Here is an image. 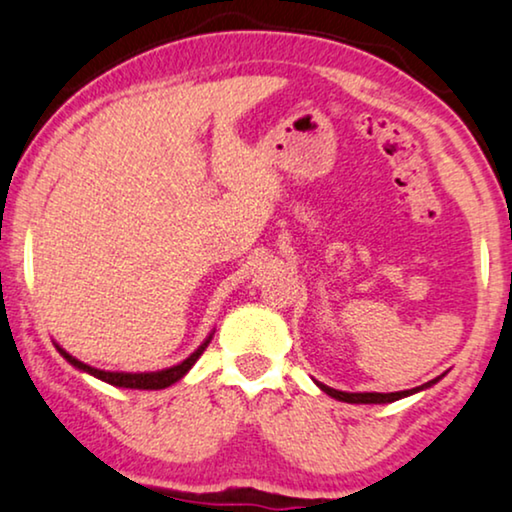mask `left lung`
I'll return each instance as SVG.
<instances>
[{"label":"left lung","instance_id":"1","mask_svg":"<svg viewBox=\"0 0 512 512\" xmlns=\"http://www.w3.org/2000/svg\"><path fill=\"white\" fill-rule=\"evenodd\" d=\"M444 375H437L435 380H430V383L420 385V387H413V390H401V392H342V390H333V387L323 385V383H314L321 387L323 392L328 394V397L338 399V401H347V404H390V401H397V399H404L409 397V394H416L420 390H428V387H432L435 383H439Z\"/></svg>","mask_w":512,"mask_h":512}]
</instances>
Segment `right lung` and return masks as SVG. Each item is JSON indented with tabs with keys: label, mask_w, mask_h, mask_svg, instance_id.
<instances>
[{
	"label": "right lung",
	"mask_w": 512,
	"mask_h": 512,
	"mask_svg": "<svg viewBox=\"0 0 512 512\" xmlns=\"http://www.w3.org/2000/svg\"><path fill=\"white\" fill-rule=\"evenodd\" d=\"M212 335H215V333H210L208 338L203 340V345H200V347L196 349V352L191 354V357H186L184 361H181V364H177V366H170V368H163V371H151V373L101 371V368H94V366L84 364V361H80V359H75L73 354H68L66 349H63L61 345H56V349H58V352H61V357L66 359L70 366H75V368H77V371L94 375V378H99V380H103V383H108V385H115V387H127V390H165V387L174 385V383H177V380H181V378H184L186 373L191 371V366L196 364V361L200 359V354L205 352V347L210 345Z\"/></svg>",
	"instance_id": "right-lung-1"
}]
</instances>
